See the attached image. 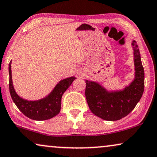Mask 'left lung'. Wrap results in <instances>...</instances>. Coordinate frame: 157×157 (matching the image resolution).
Here are the masks:
<instances>
[{
	"instance_id": "8db88e82",
	"label": "left lung",
	"mask_w": 157,
	"mask_h": 157,
	"mask_svg": "<svg viewBox=\"0 0 157 157\" xmlns=\"http://www.w3.org/2000/svg\"><path fill=\"white\" fill-rule=\"evenodd\" d=\"M131 45L133 51L134 79L124 88L109 90L96 81L85 80V97L91 112L107 121H116L126 117L133 110L144 90V69L139 48L136 40Z\"/></svg>"
}]
</instances>
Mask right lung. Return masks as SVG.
<instances>
[{"label":"right lung","mask_w":157,"mask_h":157,"mask_svg":"<svg viewBox=\"0 0 157 157\" xmlns=\"http://www.w3.org/2000/svg\"><path fill=\"white\" fill-rule=\"evenodd\" d=\"M9 90L13 103L26 117L37 121L49 120L60 112L63 94L76 79L74 76L63 79L56 85L54 88L44 98L35 101H29L19 96L13 88L11 75V61L9 64Z\"/></svg>","instance_id":"1"}]
</instances>
